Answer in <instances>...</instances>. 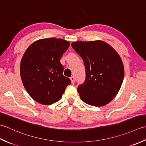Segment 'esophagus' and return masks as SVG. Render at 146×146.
<instances>
[{"mask_svg": "<svg viewBox=\"0 0 146 146\" xmlns=\"http://www.w3.org/2000/svg\"><path fill=\"white\" fill-rule=\"evenodd\" d=\"M70 80H71V82H72V84H74V82H75V78H74V76H72L70 77Z\"/></svg>", "mask_w": 146, "mask_h": 146, "instance_id": "esophagus-1", "label": "esophagus"}]
</instances>
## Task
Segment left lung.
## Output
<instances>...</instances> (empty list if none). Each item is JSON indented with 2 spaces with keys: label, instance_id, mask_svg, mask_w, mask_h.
<instances>
[{
  "label": "left lung",
  "instance_id": "1",
  "mask_svg": "<svg viewBox=\"0 0 146 146\" xmlns=\"http://www.w3.org/2000/svg\"><path fill=\"white\" fill-rule=\"evenodd\" d=\"M71 45L82 58L86 68L85 81L77 88L81 99L94 106L108 104L123 82L124 68L120 56L103 41H79Z\"/></svg>",
  "mask_w": 146,
  "mask_h": 146
}]
</instances>
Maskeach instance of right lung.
<instances>
[{
    "label": "right lung",
    "instance_id": "obj_1",
    "mask_svg": "<svg viewBox=\"0 0 146 146\" xmlns=\"http://www.w3.org/2000/svg\"><path fill=\"white\" fill-rule=\"evenodd\" d=\"M69 41L55 38L36 41L24 53L20 65L23 84L30 96L43 105L60 100L70 80L63 75L60 60Z\"/></svg>",
    "mask_w": 146,
    "mask_h": 146
}]
</instances>
